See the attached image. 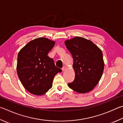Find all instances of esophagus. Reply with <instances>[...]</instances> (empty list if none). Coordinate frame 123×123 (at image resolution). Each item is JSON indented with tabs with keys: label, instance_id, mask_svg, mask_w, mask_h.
I'll return each mask as SVG.
<instances>
[{
	"label": "esophagus",
	"instance_id": "34e87169",
	"mask_svg": "<svg viewBox=\"0 0 123 123\" xmlns=\"http://www.w3.org/2000/svg\"><path fill=\"white\" fill-rule=\"evenodd\" d=\"M66 69H67V67H66V66H64V67H63L62 68V71H65V70H66Z\"/></svg>",
	"mask_w": 123,
	"mask_h": 123
}]
</instances>
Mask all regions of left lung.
Masks as SVG:
<instances>
[{"label": "left lung", "instance_id": "8db88e82", "mask_svg": "<svg viewBox=\"0 0 123 123\" xmlns=\"http://www.w3.org/2000/svg\"><path fill=\"white\" fill-rule=\"evenodd\" d=\"M64 43L73 56L75 73L74 80L68 86L77 92H88L96 86L103 73L102 50L90 40L82 37L67 40Z\"/></svg>", "mask_w": 123, "mask_h": 123}]
</instances>
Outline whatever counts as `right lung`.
Listing matches in <instances>:
<instances>
[{"mask_svg": "<svg viewBox=\"0 0 123 123\" xmlns=\"http://www.w3.org/2000/svg\"><path fill=\"white\" fill-rule=\"evenodd\" d=\"M55 41L46 37L33 40L18 55L17 74L25 88L35 95H42L52 88L53 79L61 69L48 56Z\"/></svg>", "mask_w": 123, "mask_h": 123, "instance_id": "add662e5", "label": "right lung"}]
</instances>
